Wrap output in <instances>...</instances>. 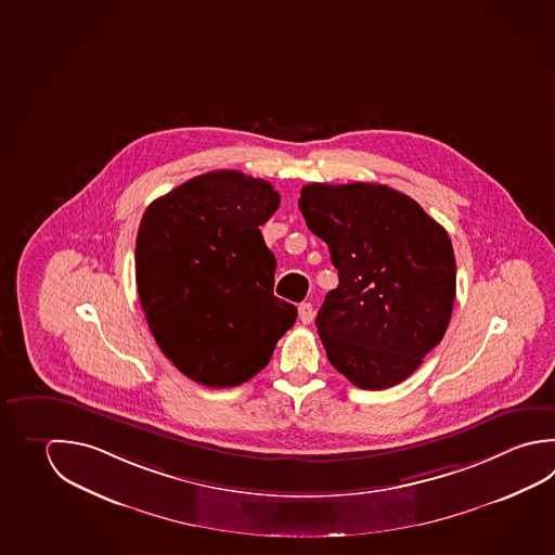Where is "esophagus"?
Instances as JSON below:
<instances>
[{"instance_id":"obj_1","label":"esophagus","mask_w":555,"mask_h":555,"mask_svg":"<svg viewBox=\"0 0 555 555\" xmlns=\"http://www.w3.org/2000/svg\"><path fill=\"white\" fill-rule=\"evenodd\" d=\"M299 319H301L302 324L313 323L314 309L311 302H301L299 305Z\"/></svg>"}]
</instances>
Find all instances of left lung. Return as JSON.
<instances>
[{
	"mask_svg": "<svg viewBox=\"0 0 555 555\" xmlns=\"http://www.w3.org/2000/svg\"><path fill=\"white\" fill-rule=\"evenodd\" d=\"M299 209L338 270V287L314 321L328 362L360 389L401 384L450 324L455 258L448 232L382 183H307Z\"/></svg>",
	"mask_w": 555,
	"mask_h": 555,
	"instance_id": "1",
	"label": "left lung"
}]
</instances>
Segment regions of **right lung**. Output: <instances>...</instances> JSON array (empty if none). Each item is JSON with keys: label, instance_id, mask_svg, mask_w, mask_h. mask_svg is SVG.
<instances>
[{"label": "right lung", "instance_id": "1", "mask_svg": "<svg viewBox=\"0 0 555 555\" xmlns=\"http://www.w3.org/2000/svg\"><path fill=\"white\" fill-rule=\"evenodd\" d=\"M280 193L260 178L217 170L149 205L134 270L144 319L164 356L207 387L263 370L297 309L273 295L275 258L260 227Z\"/></svg>", "mask_w": 555, "mask_h": 555}]
</instances>
